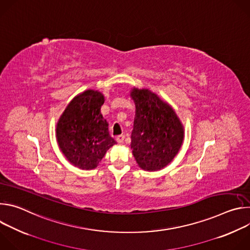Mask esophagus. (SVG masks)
Here are the masks:
<instances>
[{"label":"esophagus","instance_id":"34e87169","mask_svg":"<svg viewBox=\"0 0 250 250\" xmlns=\"http://www.w3.org/2000/svg\"><path fill=\"white\" fill-rule=\"evenodd\" d=\"M116 139H117L118 142H120V144H123L124 140H125V135H124V134L117 135V136H116Z\"/></svg>","mask_w":250,"mask_h":250}]
</instances>
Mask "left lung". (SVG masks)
<instances>
[{"label":"left lung","instance_id":"left-lung-1","mask_svg":"<svg viewBox=\"0 0 250 250\" xmlns=\"http://www.w3.org/2000/svg\"><path fill=\"white\" fill-rule=\"evenodd\" d=\"M135 117L130 135L133 156L142 169L155 171L168 165L179 151L183 126L171 106L148 90L133 89Z\"/></svg>","mask_w":250,"mask_h":250}]
</instances>
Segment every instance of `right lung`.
<instances>
[{"instance_id": "obj_1", "label": "right lung", "mask_w": 250, "mask_h": 250, "mask_svg": "<svg viewBox=\"0 0 250 250\" xmlns=\"http://www.w3.org/2000/svg\"><path fill=\"white\" fill-rule=\"evenodd\" d=\"M104 96L88 90L73 99L59 119L56 136L59 147L70 163L94 169L106 150L116 145L108 123L101 114Z\"/></svg>"}]
</instances>
